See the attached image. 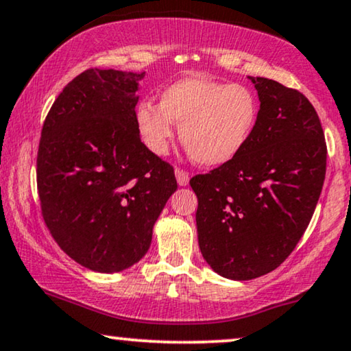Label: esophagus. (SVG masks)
<instances>
[{
  "mask_svg": "<svg viewBox=\"0 0 351 351\" xmlns=\"http://www.w3.org/2000/svg\"><path fill=\"white\" fill-rule=\"evenodd\" d=\"M176 179H177V184H179L180 186H185L186 184H189L190 176H189V172H186V171L180 169V167H177V169H176Z\"/></svg>",
  "mask_w": 351,
  "mask_h": 351,
  "instance_id": "esophagus-1",
  "label": "esophagus"
}]
</instances>
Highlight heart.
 <instances>
[{
    "label": "heart",
    "mask_w": 351,
    "mask_h": 351,
    "mask_svg": "<svg viewBox=\"0 0 351 351\" xmlns=\"http://www.w3.org/2000/svg\"><path fill=\"white\" fill-rule=\"evenodd\" d=\"M258 116V97L250 86L185 77L162 90L159 104H138L136 127L153 153L165 154L174 122L180 124L190 156L203 166H222L247 147Z\"/></svg>",
    "instance_id": "1"
}]
</instances>
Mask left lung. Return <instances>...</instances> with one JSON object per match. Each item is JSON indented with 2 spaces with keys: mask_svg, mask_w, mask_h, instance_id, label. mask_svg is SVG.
I'll return each instance as SVG.
<instances>
[{
  "mask_svg": "<svg viewBox=\"0 0 351 351\" xmlns=\"http://www.w3.org/2000/svg\"><path fill=\"white\" fill-rule=\"evenodd\" d=\"M259 116L239 156L190 179L203 258L232 280L256 279L289 258L311 221L326 177L321 121L298 90L250 77Z\"/></svg>",
  "mask_w": 351,
  "mask_h": 351,
  "instance_id": "obj_1",
  "label": "left lung"
}]
</instances>
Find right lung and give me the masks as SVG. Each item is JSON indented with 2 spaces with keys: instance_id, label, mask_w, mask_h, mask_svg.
Instances as JSON below:
<instances>
[{
  "instance_id": "add662e5",
  "label": "right lung",
  "mask_w": 351,
  "mask_h": 351,
  "mask_svg": "<svg viewBox=\"0 0 351 351\" xmlns=\"http://www.w3.org/2000/svg\"><path fill=\"white\" fill-rule=\"evenodd\" d=\"M145 77L92 67L54 99L36 154V189L49 234L97 272L140 261L177 190L174 167L140 138L135 92Z\"/></svg>"
}]
</instances>
